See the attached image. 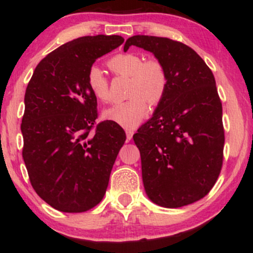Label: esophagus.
Here are the masks:
<instances>
[{
	"mask_svg": "<svg viewBox=\"0 0 253 253\" xmlns=\"http://www.w3.org/2000/svg\"><path fill=\"white\" fill-rule=\"evenodd\" d=\"M133 134H134V130H133V129H126V138H127V141H129L130 139L133 138Z\"/></svg>",
	"mask_w": 253,
	"mask_h": 253,
	"instance_id": "1",
	"label": "esophagus"
}]
</instances>
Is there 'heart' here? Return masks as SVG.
I'll return each mask as SVG.
<instances>
[{
	"label": "heart",
	"mask_w": 253,
	"mask_h": 253,
	"mask_svg": "<svg viewBox=\"0 0 253 253\" xmlns=\"http://www.w3.org/2000/svg\"><path fill=\"white\" fill-rule=\"evenodd\" d=\"M107 65L115 76L128 77L127 96L130 98L104 110L103 118L125 128H134L149 115V103L158 104L164 97L169 84L167 69L157 58L145 59L139 53L115 54ZM86 83L98 101L110 100L109 81L100 68L89 69Z\"/></svg>",
	"instance_id": "heart-1"
}]
</instances>
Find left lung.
<instances>
[{"mask_svg":"<svg viewBox=\"0 0 253 253\" xmlns=\"http://www.w3.org/2000/svg\"><path fill=\"white\" fill-rule=\"evenodd\" d=\"M132 45L152 52L169 76L153 117L133 135L145 190L162 207L190 205L210 193L222 168L225 132L215 78L205 60L181 42L134 36L124 51Z\"/></svg>","mask_w":253,"mask_h":253,"instance_id":"1","label":"left lung"}]
</instances>
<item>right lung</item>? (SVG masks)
Returning <instances> with one entry per match:
<instances>
[{"label":"right lung","instance_id":"obj_1","mask_svg":"<svg viewBox=\"0 0 253 253\" xmlns=\"http://www.w3.org/2000/svg\"><path fill=\"white\" fill-rule=\"evenodd\" d=\"M123 42L100 34L64 43L38 64L26 89L22 158L33 189L57 211H86L106 194L126 134L118 124H96L86 75Z\"/></svg>","mask_w":253,"mask_h":253}]
</instances>
